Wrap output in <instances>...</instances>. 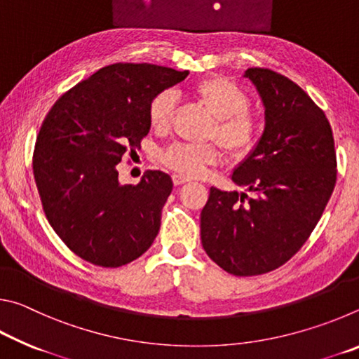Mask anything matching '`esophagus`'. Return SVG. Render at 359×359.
<instances>
[{"label":"esophagus","mask_w":359,"mask_h":359,"mask_svg":"<svg viewBox=\"0 0 359 359\" xmlns=\"http://www.w3.org/2000/svg\"><path fill=\"white\" fill-rule=\"evenodd\" d=\"M172 182H174L175 187H179V185H182V184H187L188 179H187V177H182V175H179V174H174V175H172Z\"/></svg>","instance_id":"esophagus-1"}]
</instances>
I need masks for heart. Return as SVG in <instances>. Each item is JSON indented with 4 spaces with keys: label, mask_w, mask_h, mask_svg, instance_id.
Wrapping results in <instances>:
<instances>
[{
    "label": "heart",
    "mask_w": 359,
    "mask_h": 359,
    "mask_svg": "<svg viewBox=\"0 0 359 359\" xmlns=\"http://www.w3.org/2000/svg\"><path fill=\"white\" fill-rule=\"evenodd\" d=\"M191 93L215 117L209 136L215 137L231 156L245 158L257 149L264 123L258 114L248 111L250 98L238 83L226 77L212 76L194 83ZM174 107L175 98L171 92L156 93L149 102L150 128L158 133L166 131L171 125ZM160 160L182 177H199L222 160V150L214 142L201 145L177 142L169 145Z\"/></svg>",
    "instance_id": "b5f03b06"
}]
</instances>
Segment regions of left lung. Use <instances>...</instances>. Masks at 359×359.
Instances as JSON below:
<instances>
[{
	"instance_id": "left-lung-1",
	"label": "left lung",
	"mask_w": 359,
	"mask_h": 359,
	"mask_svg": "<svg viewBox=\"0 0 359 359\" xmlns=\"http://www.w3.org/2000/svg\"><path fill=\"white\" fill-rule=\"evenodd\" d=\"M245 77L266 107L259 144L231 175L247 193L212 187L201 210L205 253L238 277L266 274L299 252L337 179L331 125L311 96L267 68Z\"/></svg>"
}]
</instances>
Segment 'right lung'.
Returning <instances> with one entry per match:
<instances>
[{
    "instance_id": "right-lung-1",
    "label": "right lung",
    "mask_w": 359,
    "mask_h": 359,
    "mask_svg": "<svg viewBox=\"0 0 359 359\" xmlns=\"http://www.w3.org/2000/svg\"><path fill=\"white\" fill-rule=\"evenodd\" d=\"M188 71L114 63L60 96L36 137L33 174L53 231L77 257L120 267L149 250L172 180L147 171L120 185L117 166L149 135V102Z\"/></svg>"
}]
</instances>
